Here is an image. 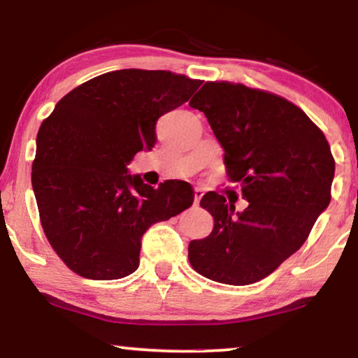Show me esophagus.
I'll return each mask as SVG.
<instances>
[{
    "mask_svg": "<svg viewBox=\"0 0 358 358\" xmlns=\"http://www.w3.org/2000/svg\"><path fill=\"white\" fill-rule=\"evenodd\" d=\"M202 195H203V190L202 189H195V192H194V207H199Z\"/></svg>",
    "mask_w": 358,
    "mask_h": 358,
    "instance_id": "esophagus-1",
    "label": "esophagus"
}]
</instances>
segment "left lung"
<instances>
[{
    "label": "left lung",
    "mask_w": 358,
    "mask_h": 358,
    "mask_svg": "<svg viewBox=\"0 0 358 358\" xmlns=\"http://www.w3.org/2000/svg\"><path fill=\"white\" fill-rule=\"evenodd\" d=\"M203 112L224 150L231 182L249 205L234 213L207 192V238L189 244L195 272L227 285L256 283L295 254L331 202L336 163L320 127L300 107L239 83L207 81L189 102Z\"/></svg>",
    "instance_id": "1"
}]
</instances>
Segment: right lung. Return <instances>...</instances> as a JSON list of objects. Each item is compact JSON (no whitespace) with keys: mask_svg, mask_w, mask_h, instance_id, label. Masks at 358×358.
Returning <instances> with one entry per match:
<instances>
[{"mask_svg":"<svg viewBox=\"0 0 358 358\" xmlns=\"http://www.w3.org/2000/svg\"><path fill=\"white\" fill-rule=\"evenodd\" d=\"M202 85L164 70H117L68 92L42 122L32 163L43 233L68 268L117 280L138 268L141 236L194 202L192 185L158 189L127 164L156 143V122Z\"/></svg>","mask_w":358,"mask_h":358,"instance_id":"add662e5","label":"right lung"}]
</instances>
